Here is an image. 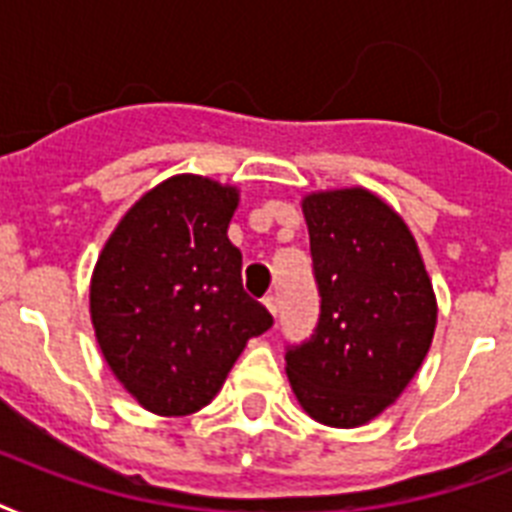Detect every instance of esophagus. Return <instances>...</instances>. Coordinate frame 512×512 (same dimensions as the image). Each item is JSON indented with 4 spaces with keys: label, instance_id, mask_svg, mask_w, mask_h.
Instances as JSON below:
<instances>
[{
    "label": "esophagus",
    "instance_id": "esophagus-1",
    "mask_svg": "<svg viewBox=\"0 0 512 512\" xmlns=\"http://www.w3.org/2000/svg\"><path fill=\"white\" fill-rule=\"evenodd\" d=\"M263 305H265V308H268V313H271L273 319L279 316V297H276V295H268V297H265V300H263Z\"/></svg>",
    "mask_w": 512,
    "mask_h": 512
}]
</instances>
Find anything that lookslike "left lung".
Returning <instances> with one entry per match:
<instances>
[{
    "instance_id": "left-lung-1",
    "label": "left lung",
    "mask_w": 512,
    "mask_h": 512,
    "mask_svg": "<svg viewBox=\"0 0 512 512\" xmlns=\"http://www.w3.org/2000/svg\"><path fill=\"white\" fill-rule=\"evenodd\" d=\"M319 281V327L287 350L308 417L358 428L380 417L428 356L438 305L420 247L388 201L361 185L303 196Z\"/></svg>"
}]
</instances>
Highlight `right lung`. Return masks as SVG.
<instances>
[{
  "label": "right lung",
  "instance_id": "1",
  "mask_svg": "<svg viewBox=\"0 0 512 512\" xmlns=\"http://www.w3.org/2000/svg\"><path fill=\"white\" fill-rule=\"evenodd\" d=\"M239 188L172 175L132 204L90 279V319L114 377L162 417L199 412L271 313L241 287L228 239Z\"/></svg>",
  "mask_w": 512,
  "mask_h": 512
}]
</instances>
